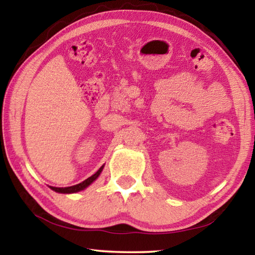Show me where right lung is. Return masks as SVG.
Returning <instances> with one entry per match:
<instances>
[{
    "label": "right lung",
    "instance_id": "1",
    "mask_svg": "<svg viewBox=\"0 0 255 255\" xmlns=\"http://www.w3.org/2000/svg\"><path fill=\"white\" fill-rule=\"evenodd\" d=\"M103 166H105V165H102L100 169H99L96 172V173L90 176V178H88L86 180H84L83 182L79 183V184L72 185V187H66V188L50 187V189L54 190V191H56V192H59V193H75V192H79V191H81V190H84L85 188H88L89 185L93 182V181H96L98 179V176L100 175V173H101L102 170H103Z\"/></svg>",
    "mask_w": 255,
    "mask_h": 255
}]
</instances>
